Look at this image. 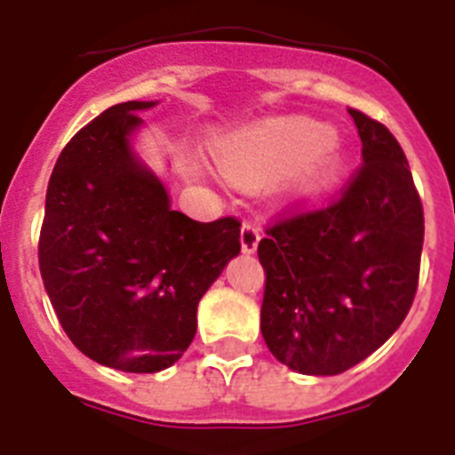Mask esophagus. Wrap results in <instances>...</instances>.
<instances>
[{
	"instance_id": "obj_1",
	"label": "esophagus",
	"mask_w": 455,
	"mask_h": 455,
	"mask_svg": "<svg viewBox=\"0 0 455 455\" xmlns=\"http://www.w3.org/2000/svg\"><path fill=\"white\" fill-rule=\"evenodd\" d=\"M259 240H261V228L257 224H251V221H245L243 228H240V245H243V251L251 254V251L257 250Z\"/></svg>"
}]
</instances>
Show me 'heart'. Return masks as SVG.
Here are the masks:
<instances>
[{
  "instance_id": "1",
  "label": "heart",
  "mask_w": 455,
  "mask_h": 455,
  "mask_svg": "<svg viewBox=\"0 0 455 455\" xmlns=\"http://www.w3.org/2000/svg\"><path fill=\"white\" fill-rule=\"evenodd\" d=\"M335 136L310 120H270L227 133L215 143L217 162L238 182H263L303 168V185L333 180L338 156L328 150Z\"/></svg>"
}]
</instances>
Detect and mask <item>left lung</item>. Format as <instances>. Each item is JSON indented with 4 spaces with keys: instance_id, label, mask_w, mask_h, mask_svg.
Listing matches in <instances>:
<instances>
[{
    "instance_id": "obj_1",
    "label": "left lung",
    "mask_w": 455,
    "mask_h": 455,
    "mask_svg": "<svg viewBox=\"0 0 455 455\" xmlns=\"http://www.w3.org/2000/svg\"><path fill=\"white\" fill-rule=\"evenodd\" d=\"M363 164L328 205L266 227L261 333L280 363L339 375L379 349L414 303L423 205L403 148L349 108Z\"/></svg>"
}]
</instances>
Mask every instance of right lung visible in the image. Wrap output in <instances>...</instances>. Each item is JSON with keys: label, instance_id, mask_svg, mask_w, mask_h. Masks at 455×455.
<instances>
[{"label": "right lung", "instance_id": "obj_1", "mask_svg": "<svg viewBox=\"0 0 455 455\" xmlns=\"http://www.w3.org/2000/svg\"><path fill=\"white\" fill-rule=\"evenodd\" d=\"M110 106L64 145L39 235L44 286L87 358L124 372L173 365L196 335V307L240 251V221H196L132 155L136 110Z\"/></svg>", "mask_w": 455, "mask_h": 455}]
</instances>
